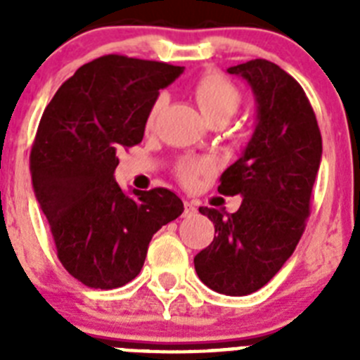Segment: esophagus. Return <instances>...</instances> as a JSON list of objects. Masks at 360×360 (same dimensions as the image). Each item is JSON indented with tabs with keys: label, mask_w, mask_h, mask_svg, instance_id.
<instances>
[{
	"label": "esophagus",
	"mask_w": 360,
	"mask_h": 360,
	"mask_svg": "<svg viewBox=\"0 0 360 360\" xmlns=\"http://www.w3.org/2000/svg\"><path fill=\"white\" fill-rule=\"evenodd\" d=\"M196 212V205L189 200H184V216H193Z\"/></svg>",
	"instance_id": "obj_1"
}]
</instances>
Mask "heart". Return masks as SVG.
I'll return each mask as SVG.
<instances>
[{
	"label": "heart",
	"instance_id": "1",
	"mask_svg": "<svg viewBox=\"0 0 360 360\" xmlns=\"http://www.w3.org/2000/svg\"><path fill=\"white\" fill-rule=\"evenodd\" d=\"M191 94L195 97L200 111L209 122H225L238 111L241 104V91L231 79L219 72H205L191 84ZM164 106V95H158L151 103L146 117V126L151 128ZM211 165L205 158L187 157L178 162L174 174L182 184L193 186L202 174L209 173Z\"/></svg>",
	"mask_w": 360,
	"mask_h": 360
}]
</instances>
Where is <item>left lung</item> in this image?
Listing matches in <instances>:
<instances>
[{"label":"left lung","mask_w":360,"mask_h":360,"mask_svg":"<svg viewBox=\"0 0 360 360\" xmlns=\"http://www.w3.org/2000/svg\"><path fill=\"white\" fill-rule=\"evenodd\" d=\"M249 82L257 124L241 157L219 176L218 193L243 196L236 212L200 207L216 236L195 256L198 278L225 295H247L279 272L303 236L323 139L307 94L266 59L231 66Z\"/></svg>","instance_id":"1"}]
</instances>
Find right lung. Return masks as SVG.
<instances>
[{"mask_svg": "<svg viewBox=\"0 0 360 360\" xmlns=\"http://www.w3.org/2000/svg\"><path fill=\"white\" fill-rule=\"evenodd\" d=\"M182 66L110 53L82 65L44 108L30 153L34 193L57 257L90 288L135 279L153 234L184 212L165 187L124 195L117 151L141 144L158 90Z\"/></svg>", "mask_w": 360, "mask_h": 360, "instance_id": "1", "label": "right lung"}]
</instances>
